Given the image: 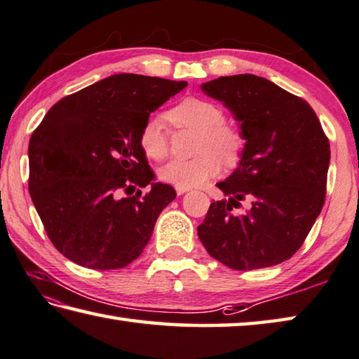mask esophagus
Returning a JSON list of instances; mask_svg holds the SVG:
<instances>
[{
    "label": "esophagus",
    "instance_id": "esophagus-1",
    "mask_svg": "<svg viewBox=\"0 0 359 359\" xmlns=\"http://www.w3.org/2000/svg\"><path fill=\"white\" fill-rule=\"evenodd\" d=\"M187 191H190V188H187V187H175V193H177V196H182V194L187 193Z\"/></svg>",
    "mask_w": 359,
    "mask_h": 359
}]
</instances>
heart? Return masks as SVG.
Returning a JSON list of instances; mask_svg holds the SVG:
<instances>
[{
	"instance_id": "obj_1",
	"label": "heart",
	"mask_w": 359,
	"mask_h": 359,
	"mask_svg": "<svg viewBox=\"0 0 359 359\" xmlns=\"http://www.w3.org/2000/svg\"><path fill=\"white\" fill-rule=\"evenodd\" d=\"M166 119L175 128L198 132L191 160H172L160 169V177L175 187H201L218 175L221 161L236 165L245 149V136L237 127L226 122L224 111L217 103L187 97L169 108ZM140 146L146 157L163 160L169 154V128L165 117L151 116L142 123Z\"/></svg>"
}]
</instances>
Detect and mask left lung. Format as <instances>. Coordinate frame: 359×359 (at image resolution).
I'll list each match as a JSON object with an SVG mask.
<instances>
[{"mask_svg":"<svg viewBox=\"0 0 359 359\" xmlns=\"http://www.w3.org/2000/svg\"><path fill=\"white\" fill-rule=\"evenodd\" d=\"M240 123L245 149L236 171L217 187L198 236L207 252L232 270L265 269L290 259L322 212L330 141L309 103L251 74L201 86ZM246 212H236L241 201Z\"/></svg>","mask_w":359,"mask_h":359,"instance_id":"8db88e82","label":"left lung"}]
</instances>
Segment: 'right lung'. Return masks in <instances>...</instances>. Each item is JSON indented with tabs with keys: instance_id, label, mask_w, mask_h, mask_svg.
Returning <instances> with one entry per match:
<instances>
[{
	"instance_id": "1",
	"label": "right lung",
	"mask_w": 359,
	"mask_h": 359,
	"mask_svg": "<svg viewBox=\"0 0 359 359\" xmlns=\"http://www.w3.org/2000/svg\"><path fill=\"white\" fill-rule=\"evenodd\" d=\"M187 84L111 75L55 103L32 132L31 199L51 243L72 262L114 270L140 257L158 215L175 199L171 185L154 182L140 132ZM147 184L142 197L135 187Z\"/></svg>"
}]
</instances>
